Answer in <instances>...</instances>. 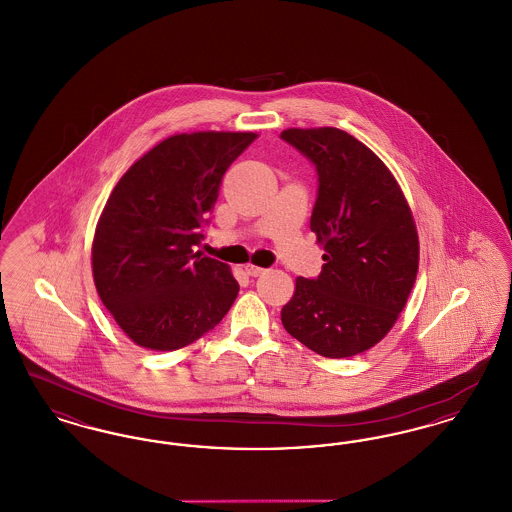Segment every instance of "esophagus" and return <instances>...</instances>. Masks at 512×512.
Here are the masks:
<instances>
[{"label":"esophagus","mask_w":512,"mask_h":512,"mask_svg":"<svg viewBox=\"0 0 512 512\" xmlns=\"http://www.w3.org/2000/svg\"><path fill=\"white\" fill-rule=\"evenodd\" d=\"M245 272H247L249 276H261V274L265 272V268L257 267V265H247V267H245Z\"/></svg>","instance_id":"1"}]
</instances>
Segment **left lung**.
<instances>
[{
  "label": "left lung",
  "mask_w": 512,
  "mask_h": 512,
  "mask_svg": "<svg viewBox=\"0 0 512 512\" xmlns=\"http://www.w3.org/2000/svg\"><path fill=\"white\" fill-rule=\"evenodd\" d=\"M280 138L317 169L311 230L326 251L317 278L295 280L282 324L322 357L359 355L390 332L413 290L409 203L378 155L340 128H288Z\"/></svg>",
  "instance_id": "obj_1"
}]
</instances>
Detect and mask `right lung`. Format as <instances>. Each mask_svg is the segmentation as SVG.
<instances>
[{
    "label": "right lung",
    "instance_id": "1",
    "mask_svg": "<svg viewBox=\"0 0 512 512\" xmlns=\"http://www.w3.org/2000/svg\"><path fill=\"white\" fill-rule=\"evenodd\" d=\"M253 132L176 134L149 149L109 195L92 270L99 297L140 347L174 351L213 330L240 284L230 267L195 253L224 172Z\"/></svg>",
    "mask_w": 512,
    "mask_h": 512
}]
</instances>
